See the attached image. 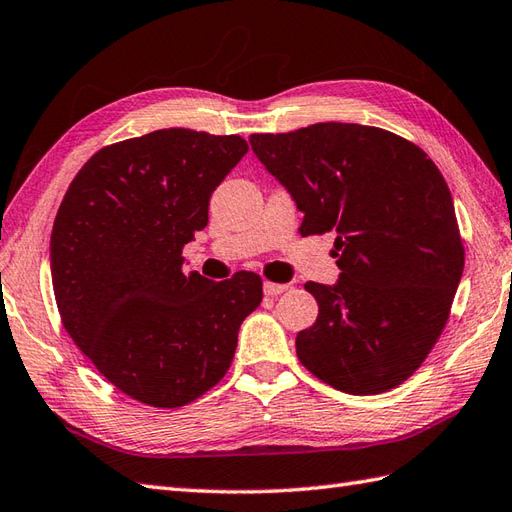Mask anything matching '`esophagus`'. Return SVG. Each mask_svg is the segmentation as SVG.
<instances>
[{
  "instance_id": "1",
  "label": "esophagus",
  "mask_w": 512,
  "mask_h": 512,
  "mask_svg": "<svg viewBox=\"0 0 512 512\" xmlns=\"http://www.w3.org/2000/svg\"><path fill=\"white\" fill-rule=\"evenodd\" d=\"M290 285L288 283H275V281H266L264 283V292L268 294V296H277V294H283L285 290H288Z\"/></svg>"
}]
</instances>
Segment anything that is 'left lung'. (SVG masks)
Masks as SVG:
<instances>
[{"mask_svg": "<svg viewBox=\"0 0 512 512\" xmlns=\"http://www.w3.org/2000/svg\"><path fill=\"white\" fill-rule=\"evenodd\" d=\"M251 146L305 213L301 235L338 233V283H305L318 318L296 336L301 364L349 395L397 388L441 338L465 268L441 170L412 141L360 124L255 133Z\"/></svg>", "mask_w": 512, "mask_h": 512, "instance_id": "8db88e82", "label": "left lung"}]
</instances>
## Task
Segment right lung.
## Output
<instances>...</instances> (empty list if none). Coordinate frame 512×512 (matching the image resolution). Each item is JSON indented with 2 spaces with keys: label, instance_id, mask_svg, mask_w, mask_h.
I'll return each mask as SVG.
<instances>
[{
  "label": "right lung",
  "instance_id": "1",
  "mask_svg": "<svg viewBox=\"0 0 512 512\" xmlns=\"http://www.w3.org/2000/svg\"><path fill=\"white\" fill-rule=\"evenodd\" d=\"M248 150L240 135L189 128L104 146L82 165L52 229V285L63 327L124 395L181 408L227 375L261 279L209 281L183 270L207 227L209 196Z\"/></svg>",
  "mask_w": 512,
  "mask_h": 512
}]
</instances>
